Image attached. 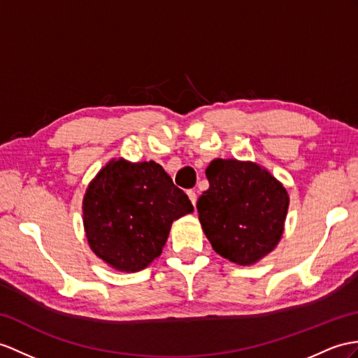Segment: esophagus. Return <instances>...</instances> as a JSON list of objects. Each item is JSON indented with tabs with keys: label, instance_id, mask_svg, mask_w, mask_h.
<instances>
[{
	"label": "esophagus",
	"instance_id": "1",
	"mask_svg": "<svg viewBox=\"0 0 358 358\" xmlns=\"http://www.w3.org/2000/svg\"><path fill=\"white\" fill-rule=\"evenodd\" d=\"M187 194H188V197H189V200H191V203H193V205L196 206V202H197V194H196V191H194V189H188V191H187Z\"/></svg>",
	"mask_w": 358,
	"mask_h": 358
}]
</instances>
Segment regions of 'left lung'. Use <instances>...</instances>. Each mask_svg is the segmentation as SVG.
<instances>
[{
  "label": "left lung",
  "mask_w": 358,
  "mask_h": 358,
  "mask_svg": "<svg viewBox=\"0 0 358 358\" xmlns=\"http://www.w3.org/2000/svg\"><path fill=\"white\" fill-rule=\"evenodd\" d=\"M209 188L197 200L199 220L220 257L238 266L263 259L281 241L290 197L263 165L217 158L206 169Z\"/></svg>",
  "instance_id": "1"
}]
</instances>
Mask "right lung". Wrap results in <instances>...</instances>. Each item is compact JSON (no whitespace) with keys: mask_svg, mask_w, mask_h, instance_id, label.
I'll use <instances>...</instances> for the list:
<instances>
[{"mask_svg":"<svg viewBox=\"0 0 358 358\" xmlns=\"http://www.w3.org/2000/svg\"><path fill=\"white\" fill-rule=\"evenodd\" d=\"M82 211L94 254L135 273L162 254L173 222L194 208L159 164L113 158L90 182Z\"/></svg>","mask_w":358,"mask_h":358,"instance_id":"obj_1","label":"right lung"}]
</instances>
